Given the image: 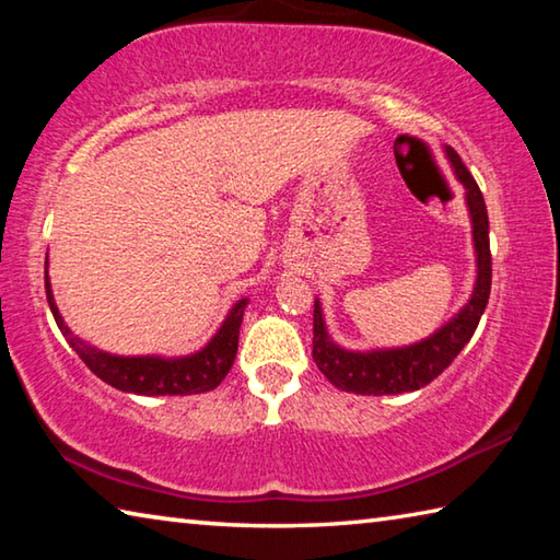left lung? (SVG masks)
Masks as SVG:
<instances>
[{
  "label": "left lung",
  "mask_w": 560,
  "mask_h": 560,
  "mask_svg": "<svg viewBox=\"0 0 560 560\" xmlns=\"http://www.w3.org/2000/svg\"><path fill=\"white\" fill-rule=\"evenodd\" d=\"M444 158L452 167L454 177L464 187V202H467L471 222V244L474 261H477V277L474 289L464 306L454 314L447 324H442L428 338L410 346L395 348H371L350 350L338 346L328 334L324 308L316 299L314 306V360L318 371L330 383L346 393L355 395H400L415 393L432 383L434 377L450 368L459 350L469 343L479 318L485 314L489 291H491V252H489V217L487 205L477 183L464 167L462 158L450 145H444Z\"/></svg>",
  "instance_id": "left-lung-1"
}]
</instances>
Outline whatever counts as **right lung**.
<instances>
[{"mask_svg": "<svg viewBox=\"0 0 560 560\" xmlns=\"http://www.w3.org/2000/svg\"><path fill=\"white\" fill-rule=\"evenodd\" d=\"M44 283H46V299H49V308L54 314L56 326L69 340V346L79 353L83 363L89 365L93 375H98L103 383H108L122 393L132 395H197L210 393L220 385L226 373L232 371L236 346H240V328L244 318V308L249 299H240L230 308V314L217 328V334L207 340V346L189 355H116L108 350H101L91 346L89 340L75 336L73 330L66 326L63 316L59 314V306L54 301L51 281H49V259L44 267Z\"/></svg>", "mask_w": 560, "mask_h": 560, "instance_id": "obj_1", "label": "right lung"}]
</instances>
